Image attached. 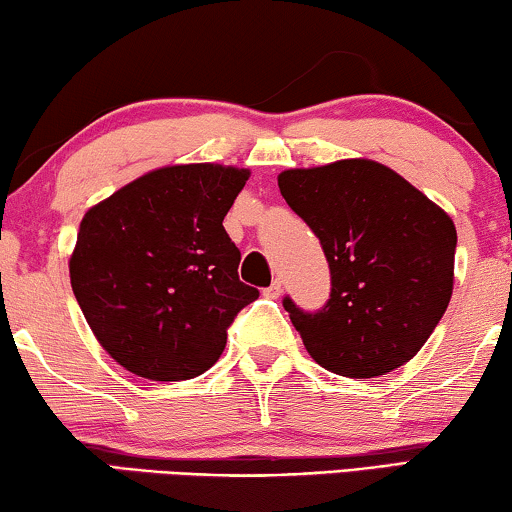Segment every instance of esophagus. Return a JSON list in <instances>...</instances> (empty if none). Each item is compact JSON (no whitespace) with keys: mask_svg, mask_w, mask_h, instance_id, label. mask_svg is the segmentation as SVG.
<instances>
[{"mask_svg":"<svg viewBox=\"0 0 512 512\" xmlns=\"http://www.w3.org/2000/svg\"><path fill=\"white\" fill-rule=\"evenodd\" d=\"M281 291H284V284H281V279H274L272 284L265 288L263 295H265V298H279Z\"/></svg>","mask_w":512,"mask_h":512,"instance_id":"esophagus-1","label":"esophagus"}]
</instances>
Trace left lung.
Returning a JSON list of instances; mask_svg holds the SVG:
<instances>
[{"label": "left lung", "instance_id": "8db88e82", "mask_svg": "<svg viewBox=\"0 0 512 512\" xmlns=\"http://www.w3.org/2000/svg\"><path fill=\"white\" fill-rule=\"evenodd\" d=\"M279 191L321 242L330 268L321 309L284 298L311 358L348 379H374L409 362L453 295V219L369 159L284 170Z\"/></svg>", "mask_w": 512, "mask_h": 512}]
</instances>
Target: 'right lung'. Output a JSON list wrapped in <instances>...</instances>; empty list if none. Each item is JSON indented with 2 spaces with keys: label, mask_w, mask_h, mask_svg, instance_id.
Segmentation results:
<instances>
[{
  "label": "right lung",
  "mask_w": 512,
  "mask_h": 512,
  "mask_svg": "<svg viewBox=\"0 0 512 512\" xmlns=\"http://www.w3.org/2000/svg\"><path fill=\"white\" fill-rule=\"evenodd\" d=\"M249 170H152L80 221L71 288L99 344L136 376L187 381L224 353L226 332L258 288L238 277L224 217Z\"/></svg>",
  "instance_id": "right-lung-1"
}]
</instances>
